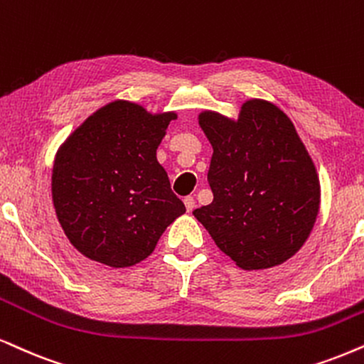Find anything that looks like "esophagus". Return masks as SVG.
I'll list each match as a JSON object with an SVG mask.
<instances>
[{"label": "esophagus", "instance_id": "obj_1", "mask_svg": "<svg viewBox=\"0 0 364 364\" xmlns=\"http://www.w3.org/2000/svg\"><path fill=\"white\" fill-rule=\"evenodd\" d=\"M183 201H185L186 210H188V211H193V208H195V198H193V196H186Z\"/></svg>", "mask_w": 364, "mask_h": 364}]
</instances>
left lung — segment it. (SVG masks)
<instances>
[{
	"mask_svg": "<svg viewBox=\"0 0 364 364\" xmlns=\"http://www.w3.org/2000/svg\"><path fill=\"white\" fill-rule=\"evenodd\" d=\"M200 126L213 146V201L193 215L242 269L291 259L319 211V179L291 119L254 99L242 105L238 121L205 110Z\"/></svg>",
	"mask_w": 364,
	"mask_h": 364,
	"instance_id": "1",
	"label": "left lung"
}]
</instances>
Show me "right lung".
<instances>
[{
  "label": "right lung",
  "instance_id": "obj_1",
  "mask_svg": "<svg viewBox=\"0 0 364 364\" xmlns=\"http://www.w3.org/2000/svg\"><path fill=\"white\" fill-rule=\"evenodd\" d=\"M174 112L116 100L94 112L58 149L52 198L58 222L87 259L139 264L185 205L156 159Z\"/></svg>",
  "mask_w": 364,
  "mask_h": 364
}]
</instances>
